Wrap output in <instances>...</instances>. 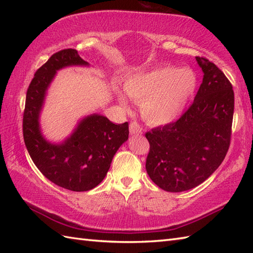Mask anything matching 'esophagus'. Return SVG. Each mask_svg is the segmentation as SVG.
Returning <instances> with one entry per match:
<instances>
[{"label": "esophagus", "instance_id": "obj_1", "mask_svg": "<svg viewBox=\"0 0 253 253\" xmlns=\"http://www.w3.org/2000/svg\"><path fill=\"white\" fill-rule=\"evenodd\" d=\"M129 131L131 135H140L142 131V128L137 122H131L129 125Z\"/></svg>", "mask_w": 253, "mask_h": 253}]
</instances>
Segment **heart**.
I'll return each mask as SVG.
<instances>
[{
    "instance_id": "obj_1",
    "label": "heart",
    "mask_w": 253,
    "mask_h": 253,
    "mask_svg": "<svg viewBox=\"0 0 253 253\" xmlns=\"http://www.w3.org/2000/svg\"><path fill=\"white\" fill-rule=\"evenodd\" d=\"M197 88V78L188 68L170 66L136 74L125 83V91L137 103L141 114L152 125H164L181 115ZM122 103H126L120 95Z\"/></svg>"
}]
</instances>
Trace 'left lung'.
Wrapping results in <instances>:
<instances>
[{"instance_id":"left-lung-1","label":"left lung","mask_w":253,"mask_h":253,"mask_svg":"<svg viewBox=\"0 0 253 253\" xmlns=\"http://www.w3.org/2000/svg\"><path fill=\"white\" fill-rule=\"evenodd\" d=\"M202 84L178 121L146 133V169L161 189L189 190L208 179L226 157L232 135L234 90L215 64L196 57Z\"/></svg>"}]
</instances>
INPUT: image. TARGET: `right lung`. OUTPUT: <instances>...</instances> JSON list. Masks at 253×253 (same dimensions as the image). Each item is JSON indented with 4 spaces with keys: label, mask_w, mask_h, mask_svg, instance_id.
Returning <instances> with one entry per match:
<instances>
[{
    "label": "right lung",
    "mask_w": 253,
    "mask_h": 253,
    "mask_svg": "<svg viewBox=\"0 0 253 253\" xmlns=\"http://www.w3.org/2000/svg\"><path fill=\"white\" fill-rule=\"evenodd\" d=\"M68 66H89V63L76 50L66 49L53 54L36 72L26 95L24 140L31 160L47 179L68 190L88 191L104 179L129 129L127 122L116 125L103 115L91 114L78 122L65 140H46L41 132L40 113L56 72Z\"/></svg>",
    "instance_id": "1"
}]
</instances>
